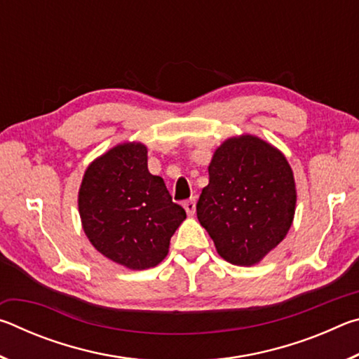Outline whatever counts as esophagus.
<instances>
[{"label":"esophagus","instance_id":"esophagus-1","mask_svg":"<svg viewBox=\"0 0 359 359\" xmlns=\"http://www.w3.org/2000/svg\"><path fill=\"white\" fill-rule=\"evenodd\" d=\"M184 208H185L188 215H193L194 212H196V199H194V198L188 199V201L184 203Z\"/></svg>","mask_w":359,"mask_h":359}]
</instances>
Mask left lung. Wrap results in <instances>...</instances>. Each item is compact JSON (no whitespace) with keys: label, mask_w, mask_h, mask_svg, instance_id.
Returning a JSON list of instances; mask_svg holds the SVG:
<instances>
[{"label":"left lung","mask_w":359,"mask_h":359,"mask_svg":"<svg viewBox=\"0 0 359 359\" xmlns=\"http://www.w3.org/2000/svg\"><path fill=\"white\" fill-rule=\"evenodd\" d=\"M294 205V179L287 158L247 135L217 149L196 214L222 258L252 266L287 236Z\"/></svg>","instance_id":"8db88e82"}]
</instances>
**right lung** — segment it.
Wrapping results in <instances>:
<instances>
[{
	"label": "right lung",
	"mask_w": 359,
	"mask_h": 359,
	"mask_svg": "<svg viewBox=\"0 0 359 359\" xmlns=\"http://www.w3.org/2000/svg\"><path fill=\"white\" fill-rule=\"evenodd\" d=\"M83 231L93 247L130 269L156 266L185 220L160 175L147 168L142 144H121L93 161L79 191Z\"/></svg>",
	"instance_id": "obj_1"
}]
</instances>
